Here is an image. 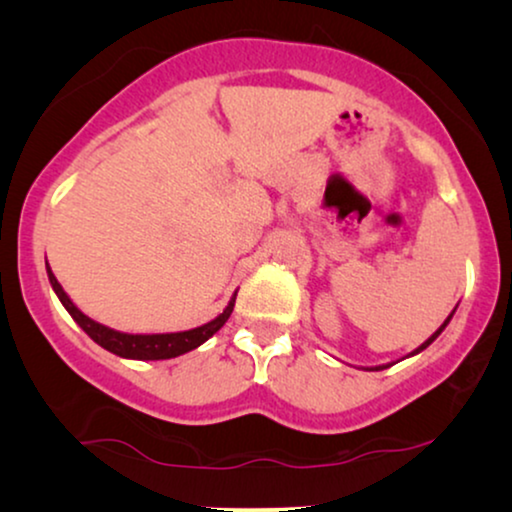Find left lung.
I'll use <instances>...</instances> for the list:
<instances>
[{
    "label": "left lung",
    "instance_id": "1",
    "mask_svg": "<svg viewBox=\"0 0 512 512\" xmlns=\"http://www.w3.org/2000/svg\"><path fill=\"white\" fill-rule=\"evenodd\" d=\"M452 314H454V310H452ZM452 314H450V317H447V319L443 321V324H440V328H438V331H436V333H433L429 340H424V342H422V345H419V347L415 349V352H410L408 356H415V354H419V352H424V349H426V347H429V345H431V342H433V340H436V338H438V335L445 331V326H447V324H450ZM389 366H391V363H384V366H375V368H363V370H384V368H389Z\"/></svg>",
    "mask_w": 512,
    "mask_h": 512
}]
</instances>
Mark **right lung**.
I'll use <instances>...</instances> for the list:
<instances>
[{
	"label": "right lung",
	"instance_id": "right-lung-1",
	"mask_svg": "<svg viewBox=\"0 0 512 512\" xmlns=\"http://www.w3.org/2000/svg\"><path fill=\"white\" fill-rule=\"evenodd\" d=\"M46 272H48V282H51L55 296L60 298V303L65 310L69 312L76 324H79L83 331L88 333L90 340H95L97 345L107 349V352L121 356V359H132V361H160V359H174V356H181L191 349L200 347L202 342H207L212 335L219 331V328L226 324L230 312L235 307V296L228 300L226 310H223L219 317H214L207 324H202L198 328H191V331H177V333H123L116 331V328H109L100 324V321L90 319L88 314H83L79 307L72 303V298L67 296L65 289H62L58 279H55L51 265L46 261Z\"/></svg>",
	"mask_w": 512,
	"mask_h": 512
}]
</instances>
